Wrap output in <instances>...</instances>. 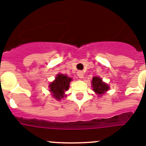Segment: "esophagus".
Instances as JSON below:
<instances>
[{
	"mask_svg": "<svg viewBox=\"0 0 146 146\" xmlns=\"http://www.w3.org/2000/svg\"><path fill=\"white\" fill-rule=\"evenodd\" d=\"M77 75H78V76L80 78H82L84 77L83 71H81V70H79V71L77 72Z\"/></svg>",
	"mask_w": 146,
	"mask_h": 146,
	"instance_id": "34e87169",
	"label": "esophagus"
}]
</instances>
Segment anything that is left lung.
Returning <instances> with one entry per match:
<instances>
[{
    "mask_svg": "<svg viewBox=\"0 0 146 146\" xmlns=\"http://www.w3.org/2000/svg\"><path fill=\"white\" fill-rule=\"evenodd\" d=\"M92 90L96 92V94L98 95L101 97L103 94H104L106 91H108L110 87L107 84L102 81V78L98 76H95L92 79Z\"/></svg>",
    "mask_w": 146,
    "mask_h": 146,
    "instance_id": "8db88e82",
    "label": "left lung"
}]
</instances>
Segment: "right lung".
Here are the masks:
<instances>
[{"instance_id":"right-lung-1","label":"right lung","mask_w":146,"mask_h":146,"mask_svg":"<svg viewBox=\"0 0 146 146\" xmlns=\"http://www.w3.org/2000/svg\"><path fill=\"white\" fill-rule=\"evenodd\" d=\"M71 81L72 78L67 75L58 74L55 80L49 84L50 92L53 97L58 101L65 97L64 92L69 89L70 82Z\"/></svg>"}]
</instances>
